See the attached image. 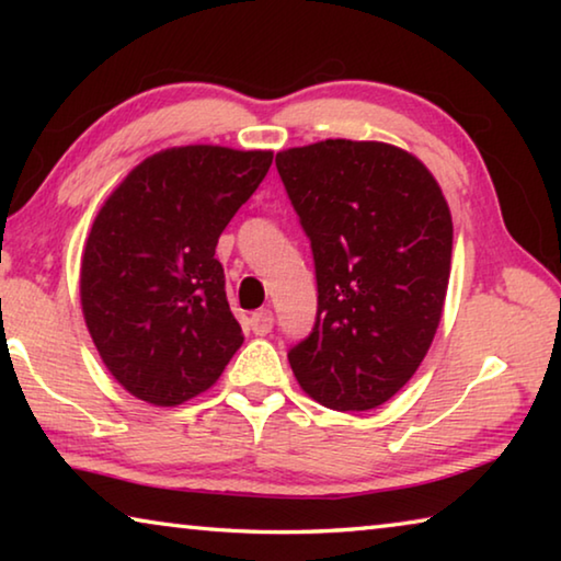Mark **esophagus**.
I'll list each match as a JSON object with an SVG mask.
<instances>
[{
  "instance_id": "obj_1",
  "label": "esophagus",
  "mask_w": 561,
  "mask_h": 561,
  "mask_svg": "<svg viewBox=\"0 0 561 561\" xmlns=\"http://www.w3.org/2000/svg\"><path fill=\"white\" fill-rule=\"evenodd\" d=\"M272 324H274V317L270 309L254 311V314L250 317V329H252V334H257V336H267L272 331Z\"/></svg>"
}]
</instances>
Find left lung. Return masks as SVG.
I'll return each mask as SVG.
<instances>
[{
    "instance_id": "8db88e82",
    "label": "left lung",
    "mask_w": 561,
    "mask_h": 561,
    "mask_svg": "<svg viewBox=\"0 0 561 561\" xmlns=\"http://www.w3.org/2000/svg\"><path fill=\"white\" fill-rule=\"evenodd\" d=\"M314 252L319 311L289 351L301 391L336 411L383 405L411 381L438 331L453 217L438 180L408 150L329 138L277 153Z\"/></svg>"
}]
</instances>
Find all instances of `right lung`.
I'll list each match as a JSON object with an SVG mask.
<instances>
[{
	"label": "right lung",
	"instance_id": "right-lung-1",
	"mask_svg": "<svg viewBox=\"0 0 561 561\" xmlns=\"http://www.w3.org/2000/svg\"><path fill=\"white\" fill-rule=\"evenodd\" d=\"M272 158L165 148L103 201L81 254V311L103 366L138 401L173 408L205 393L242 346L215 247Z\"/></svg>",
	"mask_w": 561,
	"mask_h": 561
}]
</instances>
